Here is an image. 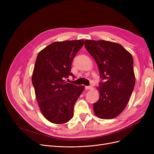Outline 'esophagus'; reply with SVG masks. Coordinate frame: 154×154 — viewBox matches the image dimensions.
I'll list each match as a JSON object with an SVG mask.
<instances>
[{"label":"esophagus","instance_id":"esophagus-1","mask_svg":"<svg viewBox=\"0 0 154 154\" xmlns=\"http://www.w3.org/2000/svg\"><path fill=\"white\" fill-rule=\"evenodd\" d=\"M85 88L86 90H91L92 88V86H85Z\"/></svg>","mask_w":154,"mask_h":154}]
</instances>
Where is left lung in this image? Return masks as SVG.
Wrapping results in <instances>:
<instances>
[{
  "mask_svg": "<svg viewBox=\"0 0 154 154\" xmlns=\"http://www.w3.org/2000/svg\"><path fill=\"white\" fill-rule=\"evenodd\" d=\"M84 45L105 80L97 87L100 97L93 105L94 114L102 119L115 118L126 107L134 88L132 56L120 44L103 40H86Z\"/></svg>",
  "mask_w": 154,
  "mask_h": 154,
  "instance_id": "left-lung-1",
  "label": "left lung"
}]
</instances>
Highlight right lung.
<instances>
[{
	"instance_id": "add662e5",
	"label": "right lung",
	"mask_w": 154,
	"mask_h": 154,
	"mask_svg": "<svg viewBox=\"0 0 154 154\" xmlns=\"http://www.w3.org/2000/svg\"><path fill=\"white\" fill-rule=\"evenodd\" d=\"M84 40L55 42L40 51L32 81L40 112L49 122L65 124L73 117L74 105L85 87L67 83L71 64ZM74 77V76H73Z\"/></svg>"
}]
</instances>
